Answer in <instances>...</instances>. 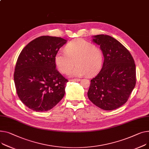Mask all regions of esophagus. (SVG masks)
I'll use <instances>...</instances> for the list:
<instances>
[{"mask_svg":"<svg viewBox=\"0 0 149 149\" xmlns=\"http://www.w3.org/2000/svg\"><path fill=\"white\" fill-rule=\"evenodd\" d=\"M81 80L79 78H75V79H72V80H70L71 81H80Z\"/></svg>","mask_w":149,"mask_h":149,"instance_id":"1","label":"esophagus"}]
</instances>
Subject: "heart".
<instances>
[{"mask_svg": "<svg viewBox=\"0 0 149 149\" xmlns=\"http://www.w3.org/2000/svg\"><path fill=\"white\" fill-rule=\"evenodd\" d=\"M65 52L60 51L55 56V64L58 71L72 77L85 75L93 76L101 69L102 65V53L100 48L83 39H75L69 42L65 48Z\"/></svg>", "mask_w": 149, "mask_h": 149, "instance_id": "1", "label": "heart"}]
</instances>
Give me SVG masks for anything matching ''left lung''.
<instances>
[{
	"mask_svg": "<svg viewBox=\"0 0 149 149\" xmlns=\"http://www.w3.org/2000/svg\"><path fill=\"white\" fill-rule=\"evenodd\" d=\"M100 46L104 61L101 71L91 80L87 96L96 106L113 110L125 104L136 84L134 58L126 48L114 38L105 35L93 36Z\"/></svg>",
	"mask_w": 149,
	"mask_h": 149,
	"instance_id": "8db88e82",
	"label": "left lung"
}]
</instances>
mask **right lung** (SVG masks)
Masks as SVG:
<instances>
[{"label": "right lung", "instance_id": "obj_1", "mask_svg": "<svg viewBox=\"0 0 149 149\" xmlns=\"http://www.w3.org/2000/svg\"><path fill=\"white\" fill-rule=\"evenodd\" d=\"M66 40L42 36L30 42L19 54L14 74L17 95L29 108L44 112L56 106L68 81L56 69L55 56Z\"/></svg>", "mask_w": 149, "mask_h": 149}]
</instances>
